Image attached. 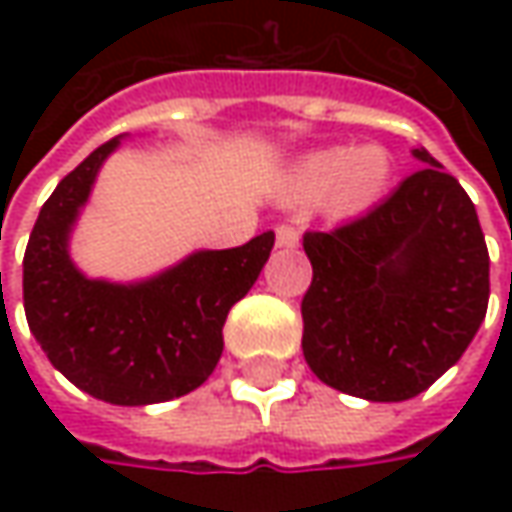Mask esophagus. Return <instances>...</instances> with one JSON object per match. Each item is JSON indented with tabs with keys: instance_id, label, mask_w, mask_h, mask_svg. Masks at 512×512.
<instances>
[{
	"instance_id": "esophagus-1",
	"label": "esophagus",
	"mask_w": 512,
	"mask_h": 512,
	"mask_svg": "<svg viewBox=\"0 0 512 512\" xmlns=\"http://www.w3.org/2000/svg\"><path fill=\"white\" fill-rule=\"evenodd\" d=\"M276 245L279 247H296L299 245V230L290 225L276 227Z\"/></svg>"
}]
</instances>
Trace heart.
I'll use <instances>...</instances> for the list:
<instances>
[{
  "mask_svg": "<svg viewBox=\"0 0 512 512\" xmlns=\"http://www.w3.org/2000/svg\"><path fill=\"white\" fill-rule=\"evenodd\" d=\"M393 182V153L384 145L325 148L290 170L285 193L296 205L322 202L330 216L350 219L379 205Z\"/></svg>",
  "mask_w": 512,
  "mask_h": 512,
  "instance_id": "1",
  "label": "heart"
}]
</instances>
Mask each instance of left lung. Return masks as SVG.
Returning a JSON list of instances; mask_svg holds the SVG:
<instances>
[{
  "label": "left lung",
  "mask_w": 512,
  "mask_h": 512,
  "mask_svg": "<svg viewBox=\"0 0 512 512\" xmlns=\"http://www.w3.org/2000/svg\"><path fill=\"white\" fill-rule=\"evenodd\" d=\"M413 156L424 168L367 216L305 233V359L322 382L367 402L427 390L462 359L490 299L476 207L427 150Z\"/></svg>",
  "instance_id": "1"
}]
</instances>
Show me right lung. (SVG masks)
Instances as JSON below:
<instances>
[{
  "mask_svg": "<svg viewBox=\"0 0 512 512\" xmlns=\"http://www.w3.org/2000/svg\"><path fill=\"white\" fill-rule=\"evenodd\" d=\"M122 136L96 148L39 210L22 262L30 333L79 390L122 407L179 399L207 382L222 327L265 267L273 230L242 247L196 250L142 282L90 279L70 259V233Z\"/></svg>",
  "mask_w": 512,
  "mask_h": 512,
  "instance_id": "right-lung-1",
  "label": "right lung"
}]
</instances>
